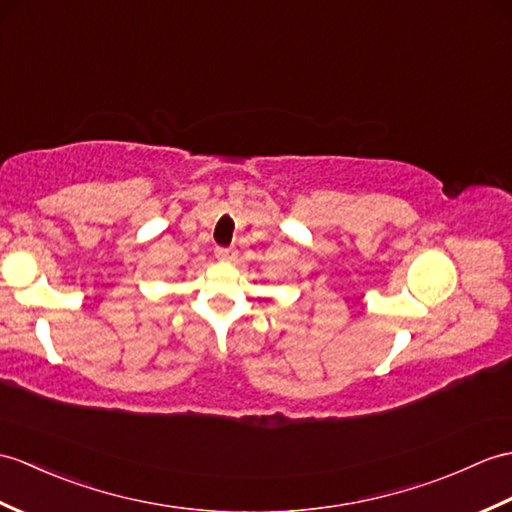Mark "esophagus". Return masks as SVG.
<instances>
[{"label":"esophagus","mask_w":512,"mask_h":512,"mask_svg":"<svg viewBox=\"0 0 512 512\" xmlns=\"http://www.w3.org/2000/svg\"><path fill=\"white\" fill-rule=\"evenodd\" d=\"M237 251L235 248H216V259L218 261H235Z\"/></svg>","instance_id":"34e87169"}]
</instances>
